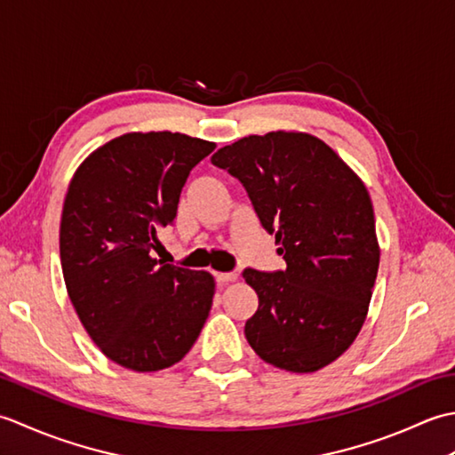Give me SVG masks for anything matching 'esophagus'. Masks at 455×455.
I'll return each mask as SVG.
<instances>
[{
    "mask_svg": "<svg viewBox=\"0 0 455 455\" xmlns=\"http://www.w3.org/2000/svg\"><path fill=\"white\" fill-rule=\"evenodd\" d=\"M236 279H238V274H236V272H228V274L220 272V274H217V282H219L220 285H228V283L236 282Z\"/></svg>",
    "mask_w": 455,
    "mask_h": 455,
    "instance_id": "esophagus-1",
    "label": "esophagus"
}]
</instances>
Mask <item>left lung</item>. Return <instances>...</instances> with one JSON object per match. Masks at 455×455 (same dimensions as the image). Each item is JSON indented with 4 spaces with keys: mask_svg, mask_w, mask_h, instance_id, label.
<instances>
[{
    "mask_svg": "<svg viewBox=\"0 0 455 455\" xmlns=\"http://www.w3.org/2000/svg\"><path fill=\"white\" fill-rule=\"evenodd\" d=\"M243 181L283 272L244 269L258 311L244 334L269 365L313 373L360 334L379 267L371 197L362 178L315 134H248L212 154Z\"/></svg>",
    "mask_w": 455,
    "mask_h": 455,
    "instance_id": "obj_1",
    "label": "left lung"
}]
</instances>
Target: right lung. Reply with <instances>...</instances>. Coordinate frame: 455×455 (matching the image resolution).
Listing matches in <instances>:
<instances>
[{"mask_svg": "<svg viewBox=\"0 0 455 455\" xmlns=\"http://www.w3.org/2000/svg\"><path fill=\"white\" fill-rule=\"evenodd\" d=\"M217 144L181 132H124L74 172L60 219L66 291L103 355L160 371L186 355L205 324L215 277L152 258L176 217L189 172Z\"/></svg>", "mask_w": 455, "mask_h": 455, "instance_id": "obj_1", "label": "right lung"}]
</instances>
